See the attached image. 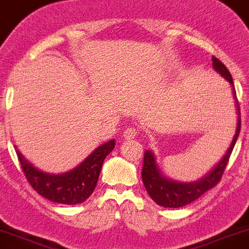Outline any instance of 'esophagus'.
I'll return each instance as SVG.
<instances>
[{"label":"esophagus","instance_id":"esophagus-1","mask_svg":"<svg viewBox=\"0 0 249 249\" xmlns=\"http://www.w3.org/2000/svg\"><path fill=\"white\" fill-rule=\"evenodd\" d=\"M137 136H138V130L136 127H127L126 130L124 131V133H123V137H124V139L126 140L134 139Z\"/></svg>","mask_w":249,"mask_h":249}]
</instances>
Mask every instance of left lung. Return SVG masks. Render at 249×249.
Returning a JSON list of instances; mask_svg holds the SVG:
<instances>
[{
	"label": "left lung",
	"instance_id": "1",
	"mask_svg": "<svg viewBox=\"0 0 249 249\" xmlns=\"http://www.w3.org/2000/svg\"><path fill=\"white\" fill-rule=\"evenodd\" d=\"M212 66H213L214 70L221 76H224L229 81L233 88V95H234L236 110H238V124H236L234 138H233L230 148L227 149V152L224 155V158L219 161V163L208 175H205L204 178H202L196 182H190V183L173 181V179L162 175V173H161V170L158 167L153 152H151L149 149L145 151V153H143V164L142 172L143 185H145L146 190H147L151 198L157 204L163 206V208H181V206L190 204L194 200L199 198L203 194L212 189V188L219 183L221 176L224 174V170H225L227 162L230 160L231 154H232L233 148H234L239 133H240V107H239L238 100H236L232 75H231L229 70L225 67V65L219 59L215 58V56H212Z\"/></svg>",
	"mask_w": 249,
	"mask_h": 249
}]
</instances>
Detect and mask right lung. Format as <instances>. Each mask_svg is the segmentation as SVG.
<instances>
[{"mask_svg":"<svg viewBox=\"0 0 249 249\" xmlns=\"http://www.w3.org/2000/svg\"><path fill=\"white\" fill-rule=\"evenodd\" d=\"M113 148L115 140H110L96 148L76 168L58 175L41 172L17 149L16 153L26 179L40 196L60 204L75 205L90 197L100 178L104 159Z\"/></svg>","mask_w":249,"mask_h":249,"instance_id":"right-lung-1","label":"right lung"}]
</instances>
